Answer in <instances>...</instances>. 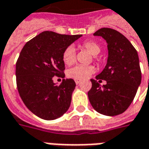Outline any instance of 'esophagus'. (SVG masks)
Wrapping results in <instances>:
<instances>
[{
	"label": "esophagus",
	"mask_w": 149,
	"mask_h": 149,
	"mask_svg": "<svg viewBox=\"0 0 149 149\" xmlns=\"http://www.w3.org/2000/svg\"><path fill=\"white\" fill-rule=\"evenodd\" d=\"M75 83L77 84H80L81 83V82H80V80H75Z\"/></svg>",
	"instance_id": "esophagus-1"
}]
</instances>
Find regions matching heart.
<instances>
[{
    "label": "heart",
    "mask_w": 149,
    "mask_h": 149,
    "mask_svg": "<svg viewBox=\"0 0 149 149\" xmlns=\"http://www.w3.org/2000/svg\"><path fill=\"white\" fill-rule=\"evenodd\" d=\"M81 47L84 49H87L92 55L99 54L101 51V47L100 45L95 42H85ZM62 61L67 65H72L76 61V52L75 49L71 46L66 47L62 53ZM95 72V68L91 65H76L72 67L67 70L66 74L68 77L73 80H82L88 77Z\"/></svg>",
    "instance_id": "b5f03b06"
}]
</instances>
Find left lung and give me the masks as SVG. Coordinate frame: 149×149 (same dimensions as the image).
I'll return each instance as SVG.
<instances>
[{
  "mask_svg": "<svg viewBox=\"0 0 149 149\" xmlns=\"http://www.w3.org/2000/svg\"><path fill=\"white\" fill-rule=\"evenodd\" d=\"M107 42V63L101 73L91 79L88 92L93 108L100 114L115 116L127 110L141 82L137 51L130 41L118 31L107 27L93 34ZM107 84L102 86V80Z\"/></svg>",
  "mask_w": 149,
  "mask_h": 149,
  "instance_id": "obj_1",
  "label": "left lung"
}]
</instances>
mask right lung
Instances as JSON below:
<instances>
[{
    "instance_id": "add662e5",
    "label": "right lung",
    "mask_w": 149,
    "mask_h": 149,
    "mask_svg": "<svg viewBox=\"0 0 149 149\" xmlns=\"http://www.w3.org/2000/svg\"><path fill=\"white\" fill-rule=\"evenodd\" d=\"M81 35L43 31L24 45L16 64V86L23 102L36 116L54 120L68 111L76 83L64 79L60 85L54 77H65L62 53Z\"/></svg>"
}]
</instances>
